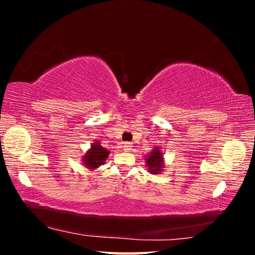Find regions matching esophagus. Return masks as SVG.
<instances>
[{"label":"esophagus","mask_w":255,"mask_h":255,"mask_svg":"<svg viewBox=\"0 0 255 255\" xmlns=\"http://www.w3.org/2000/svg\"><path fill=\"white\" fill-rule=\"evenodd\" d=\"M123 150L127 152H129L130 150H132V143H129V142L125 143V145H123Z\"/></svg>","instance_id":"34e87169"}]
</instances>
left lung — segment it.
<instances>
[{"instance_id":"8db88e82","label":"left lung","mask_w":255,"mask_h":255,"mask_svg":"<svg viewBox=\"0 0 255 255\" xmlns=\"http://www.w3.org/2000/svg\"><path fill=\"white\" fill-rule=\"evenodd\" d=\"M145 166L146 170L151 174H159L163 172L165 161L160 146H155L148 155H145Z\"/></svg>"}]
</instances>
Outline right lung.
Returning a JSON list of instances; mask_svg holds the SVG:
<instances>
[{
	"label": "right lung",
	"mask_w": 255,
	"mask_h": 255,
	"mask_svg": "<svg viewBox=\"0 0 255 255\" xmlns=\"http://www.w3.org/2000/svg\"><path fill=\"white\" fill-rule=\"evenodd\" d=\"M110 153L111 152L109 150L103 148L100 141L95 140L91 143L90 149H88L82 156L83 166L89 170H95V169L105 164V160L109 157Z\"/></svg>",
	"instance_id": "add662e5"
}]
</instances>
